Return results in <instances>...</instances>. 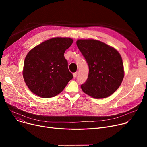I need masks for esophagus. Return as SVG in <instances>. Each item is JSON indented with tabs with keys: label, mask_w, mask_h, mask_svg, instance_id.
<instances>
[{
	"label": "esophagus",
	"mask_w": 147,
	"mask_h": 147,
	"mask_svg": "<svg viewBox=\"0 0 147 147\" xmlns=\"http://www.w3.org/2000/svg\"><path fill=\"white\" fill-rule=\"evenodd\" d=\"M78 72H76V73H74L73 74V77L74 78H76V76H78Z\"/></svg>",
	"instance_id": "1"
}]
</instances>
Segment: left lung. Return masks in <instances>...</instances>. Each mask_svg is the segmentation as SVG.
Segmentation results:
<instances>
[{"instance_id": "1", "label": "left lung", "mask_w": 147, "mask_h": 147, "mask_svg": "<svg viewBox=\"0 0 147 147\" xmlns=\"http://www.w3.org/2000/svg\"><path fill=\"white\" fill-rule=\"evenodd\" d=\"M76 44L89 66L88 79L81 86L83 92L96 99L112 95L124 78L120 53L112 46L97 40L79 39Z\"/></svg>"}]
</instances>
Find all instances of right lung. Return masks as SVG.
<instances>
[{
    "label": "right lung",
    "instance_id": "obj_1",
    "mask_svg": "<svg viewBox=\"0 0 147 147\" xmlns=\"http://www.w3.org/2000/svg\"><path fill=\"white\" fill-rule=\"evenodd\" d=\"M73 40L53 37L36 46L26 57L22 75L29 89L41 98L53 97L64 90L73 76L64 53Z\"/></svg>",
    "mask_w": 147,
    "mask_h": 147
}]
</instances>
